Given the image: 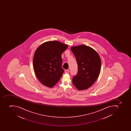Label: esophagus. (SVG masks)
Masks as SVG:
<instances>
[{
	"instance_id": "1",
	"label": "esophagus",
	"mask_w": 131,
	"mask_h": 131,
	"mask_svg": "<svg viewBox=\"0 0 131 131\" xmlns=\"http://www.w3.org/2000/svg\"><path fill=\"white\" fill-rule=\"evenodd\" d=\"M69 72V70H65V73H68V72Z\"/></svg>"
}]
</instances>
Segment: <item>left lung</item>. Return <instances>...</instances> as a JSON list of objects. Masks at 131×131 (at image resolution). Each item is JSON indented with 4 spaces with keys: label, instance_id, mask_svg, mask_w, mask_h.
<instances>
[{
    "label": "left lung",
    "instance_id": "1",
    "mask_svg": "<svg viewBox=\"0 0 131 131\" xmlns=\"http://www.w3.org/2000/svg\"><path fill=\"white\" fill-rule=\"evenodd\" d=\"M71 48L78 65V72L73 76L72 83L78 90H85L98 78L101 70L100 57L93 49L83 45Z\"/></svg>",
    "mask_w": 131,
    "mask_h": 131
}]
</instances>
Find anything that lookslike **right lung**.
<instances>
[{
    "label": "right lung",
    "instance_id": "1",
    "mask_svg": "<svg viewBox=\"0 0 131 131\" xmlns=\"http://www.w3.org/2000/svg\"><path fill=\"white\" fill-rule=\"evenodd\" d=\"M68 46L58 41H48L36 49L33 58L34 72L43 85L52 88L60 80L64 70L61 54Z\"/></svg>",
    "mask_w": 131,
    "mask_h": 131
}]
</instances>
